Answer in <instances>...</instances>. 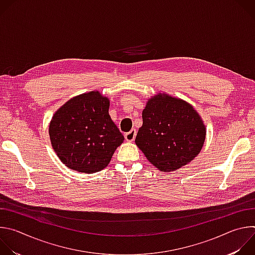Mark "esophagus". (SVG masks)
<instances>
[{
    "label": "esophagus",
    "mask_w": 255,
    "mask_h": 255,
    "mask_svg": "<svg viewBox=\"0 0 255 255\" xmlns=\"http://www.w3.org/2000/svg\"><path fill=\"white\" fill-rule=\"evenodd\" d=\"M135 136H136V130H135V129H132L131 131H129L128 133L125 134V139H126V141H128V142H132V141H134Z\"/></svg>",
    "instance_id": "1"
}]
</instances>
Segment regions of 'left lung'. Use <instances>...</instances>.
I'll return each mask as SVG.
<instances>
[{
    "label": "left lung",
    "mask_w": 255,
    "mask_h": 255,
    "mask_svg": "<svg viewBox=\"0 0 255 255\" xmlns=\"http://www.w3.org/2000/svg\"><path fill=\"white\" fill-rule=\"evenodd\" d=\"M135 143L148 161L164 172L190 163L202 150L206 126L195 108L183 99L158 93L142 112Z\"/></svg>",
    "instance_id": "8db88e82"
}]
</instances>
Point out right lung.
I'll list each match as a JSON object with an SVG mask.
<instances>
[{"mask_svg": "<svg viewBox=\"0 0 255 255\" xmlns=\"http://www.w3.org/2000/svg\"><path fill=\"white\" fill-rule=\"evenodd\" d=\"M110 100L99 91L71 98L54 113L49 137L65 166L79 172L104 169L124 136L109 115Z\"/></svg>", "mask_w": 255, "mask_h": 255, "instance_id": "1", "label": "right lung"}]
</instances>
